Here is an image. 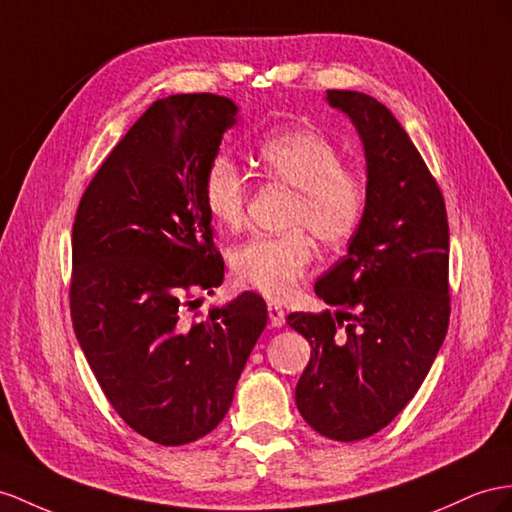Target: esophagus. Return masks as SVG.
Instances as JSON below:
<instances>
[{
  "mask_svg": "<svg viewBox=\"0 0 512 512\" xmlns=\"http://www.w3.org/2000/svg\"><path fill=\"white\" fill-rule=\"evenodd\" d=\"M268 318H270V324L277 326V329H279V326L285 324V311L279 305L268 303Z\"/></svg>",
  "mask_w": 512,
  "mask_h": 512,
  "instance_id": "34e87169",
  "label": "esophagus"
}]
</instances>
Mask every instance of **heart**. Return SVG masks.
Segmentation results:
<instances>
[{
	"label": "heart",
	"instance_id": "heart-1",
	"mask_svg": "<svg viewBox=\"0 0 512 512\" xmlns=\"http://www.w3.org/2000/svg\"><path fill=\"white\" fill-rule=\"evenodd\" d=\"M257 162L270 181L296 190L281 235H253L231 251V270L240 285L268 298H285L316 259L309 229L326 244H339L357 233L368 186L355 170L342 166L335 144L309 127L274 131L257 147ZM251 183L227 155H216L203 177V199L216 225L238 231L246 220Z\"/></svg>",
	"mask_w": 512,
	"mask_h": 512
}]
</instances>
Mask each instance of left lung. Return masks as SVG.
I'll list each match as a JSON object with an SVG mask.
<instances>
[{
  "mask_svg": "<svg viewBox=\"0 0 512 512\" xmlns=\"http://www.w3.org/2000/svg\"><path fill=\"white\" fill-rule=\"evenodd\" d=\"M355 123L368 160V209L348 255L318 279L335 313L294 311L311 346L296 406L322 437L359 441L385 428L435 361L450 322V229L443 194L383 103L326 90Z\"/></svg>",
  "mask_w": 512,
  "mask_h": 512,
  "instance_id": "obj_1",
  "label": "left lung"
}]
</instances>
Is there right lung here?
I'll use <instances>...</instances> for the list:
<instances>
[{"instance_id": "right-lung-1", "label": "right lung", "mask_w": 512, "mask_h": 512, "mask_svg": "<svg viewBox=\"0 0 512 512\" xmlns=\"http://www.w3.org/2000/svg\"><path fill=\"white\" fill-rule=\"evenodd\" d=\"M235 114L212 93L157 99L103 160L73 222L75 337L112 409L160 445L222 422L268 322L255 292L188 316L194 294L225 279L203 177Z\"/></svg>"}]
</instances>
